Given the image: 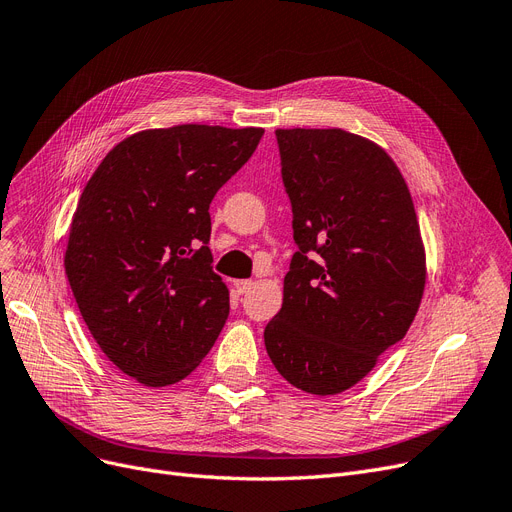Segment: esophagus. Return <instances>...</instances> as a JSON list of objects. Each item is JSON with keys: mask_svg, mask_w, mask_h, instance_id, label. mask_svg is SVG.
<instances>
[{"mask_svg": "<svg viewBox=\"0 0 512 512\" xmlns=\"http://www.w3.org/2000/svg\"><path fill=\"white\" fill-rule=\"evenodd\" d=\"M251 286H253V280H234V288H236V291H238L240 295L249 293Z\"/></svg>", "mask_w": 512, "mask_h": 512, "instance_id": "34e87169", "label": "esophagus"}]
</instances>
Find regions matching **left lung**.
Wrapping results in <instances>:
<instances>
[{
  "instance_id": "8db88e82",
  "label": "left lung",
  "mask_w": 512,
  "mask_h": 512,
  "mask_svg": "<svg viewBox=\"0 0 512 512\" xmlns=\"http://www.w3.org/2000/svg\"><path fill=\"white\" fill-rule=\"evenodd\" d=\"M297 253L263 332L276 370L335 395L402 341L425 291V249L402 173L343 129H276Z\"/></svg>"
}]
</instances>
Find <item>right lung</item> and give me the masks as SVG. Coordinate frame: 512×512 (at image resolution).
I'll return each instance as SVG.
<instances>
[{"mask_svg":"<svg viewBox=\"0 0 512 512\" xmlns=\"http://www.w3.org/2000/svg\"><path fill=\"white\" fill-rule=\"evenodd\" d=\"M261 136L219 125L133 133L81 192L64 270L106 358L146 387L186 379L228 320L209 205Z\"/></svg>","mask_w":512,"mask_h":512,"instance_id":"right-lung-1","label":"right lung"}]
</instances>
